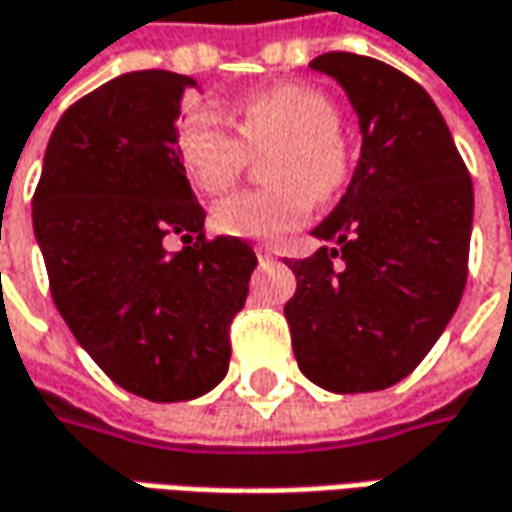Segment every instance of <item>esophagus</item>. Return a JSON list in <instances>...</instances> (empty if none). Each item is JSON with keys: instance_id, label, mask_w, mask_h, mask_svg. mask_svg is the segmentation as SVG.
<instances>
[{"instance_id": "1", "label": "esophagus", "mask_w": 512, "mask_h": 512, "mask_svg": "<svg viewBox=\"0 0 512 512\" xmlns=\"http://www.w3.org/2000/svg\"><path fill=\"white\" fill-rule=\"evenodd\" d=\"M255 252H257V257H260V260H274L272 246H263V243H260V246H255Z\"/></svg>"}]
</instances>
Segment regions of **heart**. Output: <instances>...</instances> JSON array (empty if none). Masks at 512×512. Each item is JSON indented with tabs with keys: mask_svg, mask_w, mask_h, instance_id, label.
<instances>
[{
	"mask_svg": "<svg viewBox=\"0 0 512 512\" xmlns=\"http://www.w3.org/2000/svg\"><path fill=\"white\" fill-rule=\"evenodd\" d=\"M235 126L218 107H195L175 127L186 178L206 195L235 186L252 152H268L272 186L243 189L212 209L221 235L277 240L309 218L311 201L340 195L351 178V147L334 98L309 84H280L240 101Z\"/></svg>",
	"mask_w": 512,
	"mask_h": 512,
	"instance_id": "b5f03b06",
	"label": "heart"
}]
</instances>
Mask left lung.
Masks as SVG:
<instances>
[{
    "mask_svg": "<svg viewBox=\"0 0 512 512\" xmlns=\"http://www.w3.org/2000/svg\"><path fill=\"white\" fill-rule=\"evenodd\" d=\"M309 67L343 84L362 152L343 201L314 229L331 246L289 260L291 348L326 391H382L425 360L462 300L473 184L445 118L411 76L343 50Z\"/></svg>",
    "mask_w": 512,
    "mask_h": 512,
    "instance_id": "1",
    "label": "left lung"
}]
</instances>
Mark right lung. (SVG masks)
Instances as JSON below:
<instances>
[{
    "label": "right lung",
    "mask_w": 512,
    "mask_h": 512,
    "mask_svg": "<svg viewBox=\"0 0 512 512\" xmlns=\"http://www.w3.org/2000/svg\"><path fill=\"white\" fill-rule=\"evenodd\" d=\"M195 81L135 70L59 118L33 192V232L53 303L81 348L135 397L184 402L229 368V326L257 257L209 240L175 150L181 96ZM178 234L187 246L167 253Z\"/></svg>",
    "instance_id": "obj_1"
}]
</instances>
